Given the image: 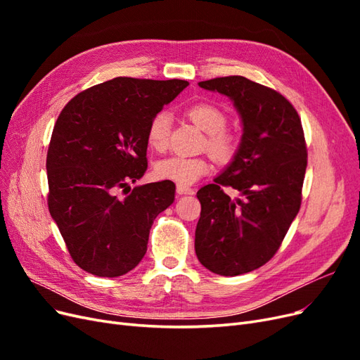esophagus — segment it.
Listing matches in <instances>:
<instances>
[{
	"mask_svg": "<svg viewBox=\"0 0 360 360\" xmlns=\"http://www.w3.org/2000/svg\"><path fill=\"white\" fill-rule=\"evenodd\" d=\"M195 191L189 186H183V184H177V193L179 195H192Z\"/></svg>",
	"mask_w": 360,
	"mask_h": 360,
	"instance_id": "obj_1",
	"label": "esophagus"
}]
</instances>
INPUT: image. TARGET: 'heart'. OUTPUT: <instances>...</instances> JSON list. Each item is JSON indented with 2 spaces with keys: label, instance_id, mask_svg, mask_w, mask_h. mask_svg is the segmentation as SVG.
<instances>
[{
  "label": "heart",
  "instance_id": "obj_1",
  "mask_svg": "<svg viewBox=\"0 0 360 360\" xmlns=\"http://www.w3.org/2000/svg\"><path fill=\"white\" fill-rule=\"evenodd\" d=\"M192 122L207 132L205 146L210 153L221 162H230L238 150V136L226 127V114L219 106L210 102H195L186 108ZM171 115L160 111L151 117L147 129V141L151 148L163 151L169 144ZM212 169V163L205 156H169L156 163V176L183 186L200 180Z\"/></svg>",
  "mask_w": 360,
  "mask_h": 360
}]
</instances>
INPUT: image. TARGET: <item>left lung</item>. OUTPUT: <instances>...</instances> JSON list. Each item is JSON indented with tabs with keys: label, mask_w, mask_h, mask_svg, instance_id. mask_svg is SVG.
I'll return each instance as SVG.
<instances>
[{
	"label": "left lung",
	"mask_w": 360,
	"mask_h": 360,
	"mask_svg": "<svg viewBox=\"0 0 360 360\" xmlns=\"http://www.w3.org/2000/svg\"><path fill=\"white\" fill-rule=\"evenodd\" d=\"M201 89L230 97L243 136L234 160L197 197L201 216L195 252L213 274H248L274 257L302 204L308 150L300 117L288 99L245 76L202 81ZM243 195L233 200L223 189Z\"/></svg>",
	"instance_id": "1"
}]
</instances>
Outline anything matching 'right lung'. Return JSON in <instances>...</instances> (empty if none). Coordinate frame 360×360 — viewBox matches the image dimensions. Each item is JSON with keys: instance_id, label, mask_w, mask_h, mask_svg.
Segmentation results:
<instances>
[{"instance_id": "1", "label": "right lung", "mask_w": 360, "mask_h": 360, "mask_svg": "<svg viewBox=\"0 0 360 360\" xmlns=\"http://www.w3.org/2000/svg\"><path fill=\"white\" fill-rule=\"evenodd\" d=\"M188 85L118 76L78 93L60 112L46 156L48 207L72 259L89 274L115 278L135 269L156 216L174 202L169 180L129 183L147 171L151 117Z\"/></svg>"}]
</instances>
